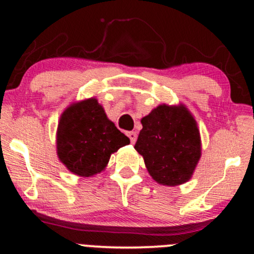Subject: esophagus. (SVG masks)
<instances>
[{
  "label": "esophagus",
  "mask_w": 254,
  "mask_h": 254,
  "mask_svg": "<svg viewBox=\"0 0 254 254\" xmlns=\"http://www.w3.org/2000/svg\"><path fill=\"white\" fill-rule=\"evenodd\" d=\"M127 137H129V138H130L131 143H132V144L135 143L136 139H137V133L135 132V131H130V132H127Z\"/></svg>",
  "instance_id": "obj_1"
}]
</instances>
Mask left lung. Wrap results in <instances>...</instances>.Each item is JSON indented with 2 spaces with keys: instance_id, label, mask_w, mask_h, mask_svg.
Listing matches in <instances>:
<instances>
[{
  "instance_id": "1",
  "label": "left lung",
  "mask_w": 254,
  "mask_h": 254,
  "mask_svg": "<svg viewBox=\"0 0 254 254\" xmlns=\"http://www.w3.org/2000/svg\"><path fill=\"white\" fill-rule=\"evenodd\" d=\"M141 123L135 149L151 178L167 186L188 182L200 157L199 131L188 109L160 105Z\"/></svg>"
}]
</instances>
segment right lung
I'll return each instance as SVG.
<instances>
[{
    "label": "right lung",
    "mask_w": 254,
    "mask_h": 254,
    "mask_svg": "<svg viewBox=\"0 0 254 254\" xmlns=\"http://www.w3.org/2000/svg\"><path fill=\"white\" fill-rule=\"evenodd\" d=\"M105 115L97 99H88L68 107L60 119L57 154L69 171L90 177L106 167L111 154L129 144Z\"/></svg>",
    "instance_id": "1"
}]
</instances>
